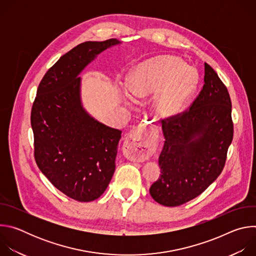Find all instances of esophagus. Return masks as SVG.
<instances>
[{"instance_id":"obj_1","label":"esophagus","mask_w":256,"mask_h":256,"mask_svg":"<svg viewBox=\"0 0 256 256\" xmlns=\"http://www.w3.org/2000/svg\"><path fill=\"white\" fill-rule=\"evenodd\" d=\"M158 132L156 128H147L144 124L132 130L126 140L128 156L136 161L148 159L156 146Z\"/></svg>"}]
</instances>
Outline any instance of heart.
<instances>
[{"label": "heart", "instance_id": "1", "mask_svg": "<svg viewBox=\"0 0 256 256\" xmlns=\"http://www.w3.org/2000/svg\"><path fill=\"white\" fill-rule=\"evenodd\" d=\"M196 72L180 58L162 56L140 64L130 79V91L138 98L155 95L153 109L161 118L178 114L196 90Z\"/></svg>", "mask_w": 256, "mask_h": 256}]
</instances>
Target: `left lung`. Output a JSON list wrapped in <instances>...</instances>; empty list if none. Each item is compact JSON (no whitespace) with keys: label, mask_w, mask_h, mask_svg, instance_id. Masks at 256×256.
<instances>
[{"label":"left lung","mask_w":256,"mask_h":256,"mask_svg":"<svg viewBox=\"0 0 256 256\" xmlns=\"http://www.w3.org/2000/svg\"><path fill=\"white\" fill-rule=\"evenodd\" d=\"M204 81L188 110L162 120V174L150 188V194L165 206H177L198 196L225 166L233 140L230 95L206 62Z\"/></svg>","instance_id":"1"}]
</instances>
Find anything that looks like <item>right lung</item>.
<instances>
[{
	"label": "right lung",
	"instance_id": "1",
	"mask_svg": "<svg viewBox=\"0 0 256 256\" xmlns=\"http://www.w3.org/2000/svg\"><path fill=\"white\" fill-rule=\"evenodd\" d=\"M116 38L86 42L60 58L42 78L31 110L34 157L52 184L78 202L97 200L116 170L122 130L92 118L81 100L82 70Z\"/></svg>",
	"mask_w": 256,
	"mask_h": 256
}]
</instances>
